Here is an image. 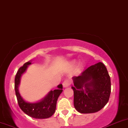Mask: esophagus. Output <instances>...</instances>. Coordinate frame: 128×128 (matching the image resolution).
<instances>
[{"label":"esophagus","mask_w":128,"mask_h":128,"mask_svg":"<svg viewBox=\"0 0 128 128\" xmlns=\"http://www.w3.org/2000/svg\"><path fill=\"white\" fill-rule=\"evenodd\" d=\"M70 80H64L62 83L63 87H64V88H66V87H68V86H70Z\"/></svg>","instance_id":"obj_1"}]
</instances>
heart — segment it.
I'll return each instance as SVG.
<instances>
[{"instance_id":"obj_1","label":"heart","mask_w":128,"mask_h":128,"mask_svg":"<svg viewBox=\"0 0 128 128\" xmlns=\"http://www.w3.org/2000/svg\"><path fill=\"white\" fill-rule=\"evenodd\" d=\"M74 64H75V62H74V61H73V62H70V64H69V66H70V67H72V66H73Z\"/></svg>"}]
</instances>
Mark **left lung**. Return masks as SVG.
Masks as SVG:
<instances>
[{
  "label": "left lung",
  "mask_w": 128,
  "mask_h": 128,
  "mask_svg": "<svg viewBox=\"0 0 128 128\" xmlns=\"http://www.w3.org/2000/svg\"><path fill=\"white\" fill-rule=\"evenodd\" d=\"M74 104L80 113H93L108 103L111 93L110 77L105 66L98 62L73 77Z\"/></svg>",
  "instance_id": "left-lung-1"
}]
</instances>
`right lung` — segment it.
<instances>
[{"label": "right lung", "instance_id": "right-lung-1", "mask_svg": "<svg viewBox=\"0 0 128 128\" xmlns=\"http://www.w3.org/2000/svg\"><path fill=\"white\" fill-rule=\"evenodd\" d=\"M32 62L24 63L22 67L19 68L15 78V90L18 104L22 110L27 115L36 119H45L51 117L54 113L56 108L58 98L62 92V85L58 86L56 90H51L44 98L35 103H30L25 101L19 93L18 87L20 79L23 74L24 73L28 66Z\"/></svg>", "mask_w": 128, "mask_h": 128}]
</instances>
